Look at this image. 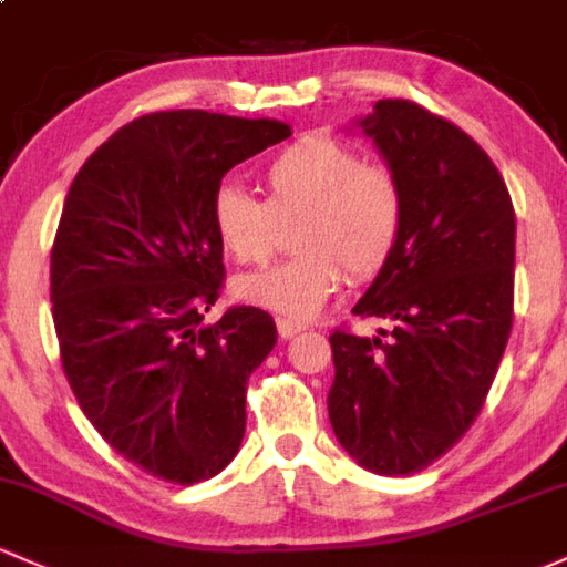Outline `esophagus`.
I'll use <instances>...</instances> for the list:
<instances>
[{"label":"esophagus","instance_id":"1","mask_svg":"<svg viewBox=\"0 0 567 567\" xmlns=\"http://www.w3.org/2000/svg\"><path fill=\"white\" fill-rule=\"evenodd\" d=\"M276 327H278V334H281L284 340L295 338L297 332L306 330V324H300V321H295V319H284V316H278V319H276Z\"/></svg>","mask_w":567,"mask_h":567}]
</instances>
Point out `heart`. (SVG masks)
Wrapping results in <instances>:
<instances>
[{
	"label": "heart",
	"instance_id": "heart-1",
	"mask_svg": "<svg viewBox=\"0 0 567 567\" xmlns=\"http://www.w3.org/2000/svg\"><path fill=\"white\" fill-rule=\"evenodd\" d=\"M261 184L265 203L235 184L218 186L210 203L213 235L237 265H265L278 248V227L297 221L291 233L297 257L235 278L233 291L246 306L308 319L343 276L351 284L379 276L403 240L400 178L334 137L291 143L267 164Z\"/></svg>",
	"mask_w": 567,
	"mask_h": 567
}]
</instances>
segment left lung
<instances>
[{"label": "left lung", "instance_id": "1", "mask_svg": "<svg viewBox=\"0 0 567 567\" xmlns=\"http://www.w3.org/2000/svg\"><path fill=\"white\" fill-rule=\"evenodd\" d=\"M405 192L398 251L354 306L389 330L330 334V422L379 476L432 465L471 430L514 324L516 218L503 175L467 132L408 100L359 121Z\"/></svg>", "mask_w": 567, "mask_h": 567}]
</instances>
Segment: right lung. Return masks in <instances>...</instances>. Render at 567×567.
<instances>
[{"instance_id":"1","label":"right lung","mask_w":567,"mask_h":567,"mask_svg":"<svg viewBox=\"0 0 567 567\" xmlns=\"http://www.w3.org/2000/svg\"><path fill=\"white\" fill-rule=\"evenodd\" d=\"M289 135L270 118L140 115L64 199L51 248L64 375L94 430L156 478L197 484L240 449L248 375L278 332L251 306L203 324L227 276L210 203L235 164Z\"/></svg>"}]
</instances>
